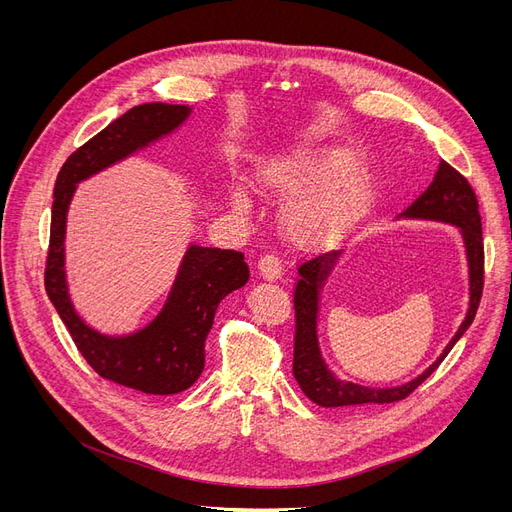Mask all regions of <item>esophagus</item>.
Returning <instances> with one entry per match:
<instances>
[{
    "label": "esophagus",
    "mask_w": 512,
    "mask_h": 512,
    "mask_svg": "<svg viewBox=\"0 0 512 512\" xmlns=\"http://www.w3.org/2000/svg\"><path fill=\"white\" fill-rule=\"evenodd\" d=\"M257 267H259V274H261L265 280L276 282V280L282 278V261H280L278 255H274V253L261 255Z\"/></svg>",
    "instance_id": "34e87169"
}]
</instances>
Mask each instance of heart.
I'll use <instances>...</instances> for the list:
<instances>
[{"mask_svg":"<svg viewBox=\"0 0 512 512\" xmlns=\"http://www.w3.org/2000/svg\"><path fill=\"white\" fill-rule=\"evenodd\" d=\"M355 157L346 151H332L328 155H297L282 159L265 170V182L292 191L303 184H311L326 174H336L328 182L319 184L309 193L292 201L288 209V222L292 232L303 238L332 236L355 222L367 197V188L361 176L351 168ZM236 205H245V197L236 195Z\"/></svg>","mask_w":512,"mask_h":512,"instance_id":"1","label":"heart"}]
</instances>
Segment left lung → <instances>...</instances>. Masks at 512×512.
<instances>
[{"instance_id": "8db88e82", "label": "left lung", "mask_w": 512, "mask_h": 512, "mask_svg": "<svg viewBox=\"0 0 512 512\" xmlns=\"http://www.w3.org/2000/svg\"><path fill=\"white\" fill-rule=\"evenodd\" d=\"M400 218L411 220H434L459 226L465 240V251L469 261V309L459 332L446 344L444 353L429 365L415 380L396 388H367L353 382H342L326 367L317 344V303L319 288L330 276L338 251L305 259L299 265L297 288H294V357L292 373L301 390L319 407H348V405H386L407 398L417 386H421L438 365L446 359L467 328L473 324L481 292H483V238H481V215L473 186L469 180L456 172L442 159L434 182L400 213Z\"/></svg>"}]
</instances>
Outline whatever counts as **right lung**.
I'll list each match as a JSON object with an SVG mask.
<instances>
[{"mask_svg":"<svg viewBox=\"0 0 512 512\" xmlns=\"http://www.w3.org/2000/svg\"><path fill=\"white\" fill-rule=\"evenodd\" d=\"M188 114V105H134L64 161L53 188L45 261L47 297L60 313L78 353L103 380L161 396L178 394L197 382L205 365V338L213 326L215 309L226 294L249 280L245 255L191 245L164 309L151 324L128 336H105L78 317L68 297L64 272L66 213L80 180L161 139L178 128Z\"/></svg>","mask_w":512,"mask_h":512,"instance_id":"1","label":"right lung"}]
</instances>
